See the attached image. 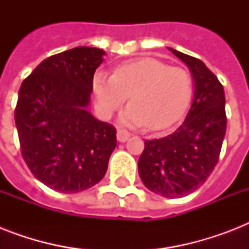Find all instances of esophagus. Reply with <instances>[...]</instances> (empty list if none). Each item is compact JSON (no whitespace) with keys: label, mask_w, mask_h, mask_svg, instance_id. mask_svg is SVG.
I'll list each match as a JSON object with an SVG mask.
<instances>
[{"label":"esophagus","mask_w":249,"mask_h":249,"mask_svg":"<svg viewBox=\"0 0 249 249\" xmlns=\"http://www.w3.org/2000/svg\"><path fill=\"white\" fill-rule=\"evenodd\" d=\"M129 137H130V133H129L126 129H117V141H119V142H126Z\"/></svg>","instance_id":"34e87169"}]
</instances>
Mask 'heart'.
I'll list each match as a JSON object with an SVG mask.
<instances>
[{"label": "heart", "instance_id": "b5f03b06", "mask_svg": "<svg viewBox=\"0 0 249 249\" xmlns=\"http://www.w3.org/2000/svg\"><path fill=\"white\" fill-rule=\"evenodd\" d=\"M94 94L105 116L112 115L130 95L123 121L168 128L183 115L193 97V77L181 67H169L155 58H141L119 66L113 75L98 72Z\"/></svg>", "mask_w": 249, "mask_h": 249}]
</instances>
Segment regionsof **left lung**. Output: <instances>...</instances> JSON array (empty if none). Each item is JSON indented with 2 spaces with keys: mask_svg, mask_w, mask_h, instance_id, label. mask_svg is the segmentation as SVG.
Masks as SVG:
<instances>
[{
  "mask_svg": "<svg viewBox=\"0 0 249 249\" xmlns=\"http://www.w3.org/2000/svg\"><path fill=\"white\" fill-rule=\"evenodd\" d=\"M185 62L195 93L185 121L169 136L144 141L138 172L144 186L164 197H181L200 187L220 159L226 133L224 86L197 58L170 49Z\"/></svg>",
  "mask_w": 249,
  "mask_h": 249,
  "instance_id": "left-lung-1",
  "label": "left lung"
}]
</instances>
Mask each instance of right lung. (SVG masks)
Masks as SVG:
<instances>
[{
  "label": "right lung",
  "instance_id": "right-lung-1",
  "mask_svg": "<svg viewBox=\"0 0 249 249\" xmlns=\"http://www.w3.org/2000/svg\"><path fill=\"white\" fill-rule=\"evenodd\" d=\"M102 49L80 48L42 60L19 89L15 124L35 177L59 193H80L106 174L116 128L88 111Z\"/></svg>",
  "mask_w": 249,
  "mask_h": 249
}]
</instances>
